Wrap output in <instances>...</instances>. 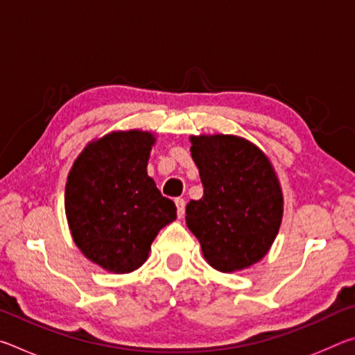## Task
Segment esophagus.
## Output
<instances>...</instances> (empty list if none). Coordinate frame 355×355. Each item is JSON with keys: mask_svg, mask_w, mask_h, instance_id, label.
<instances>
[{"mask_svg": "<svg viewBox=\"0 0 355 355\" xmlns=\"http://www.w3.org/2000/svg\"><path fill=\"white\" fill-rule=\"evenodd\" d=\"M175 205H177V214H178V218L182 219L183 216H184V207H186V202L183 200V199H175Z\"/></svg>", "mask_w": 355, "mask_h": 355, "instance_id": "obj_1", "label": "esophagus"}]
</instances>
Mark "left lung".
<instances>
[{
    "instance_id": "left-lung-1",
    "label": "left lung",
    "mask_w": 355,
    "mask_h": 355,
    "mask_svg": "<svg viewBox=\"0 0 355 355\" xmlns=\"http://www.w3.org/2000/svg\"><path fill=\"white\" fill-rule=\"evenodd\" d=\"M203 197L186 205V225L203 258L232 274L263 260L284 218V192L271 159L235 135L191 136Z\"/></svg>"
}]
</instances>
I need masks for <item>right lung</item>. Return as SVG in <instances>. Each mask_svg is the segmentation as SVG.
<instances>
[{"mask_svg": "<svg viewBox=\"0 0 355 355\" xmlns=\"http://www.w3.org/2000/svg\"><path fill=\"white\" fill-rule=\"evenodd\" d=\"M155 133L117 130L92 139L65 183V216L76 248L107 272L128 274L147 261L159 230L177 219L147 164Z\"/></svg>", "mask_w": 355, "mask_h": 355, "instance_id": "add662e5", "label": "right lung"}]
</instances>
